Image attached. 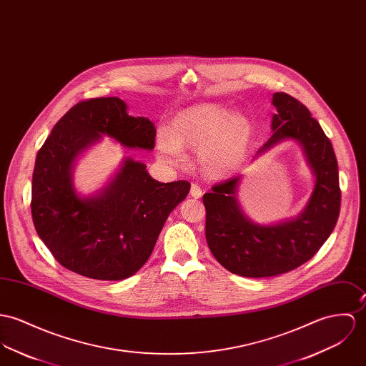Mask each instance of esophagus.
<instances>
[{"mask_svg": "<svg viewBox=\"0 0 366 366\" xmlns=\"http://www.w3.org/2000/svg\"><path fill=\"white\" fill-rule=\"evenodd\" d=\"M190 196H192L193 199H199V197L202 196V192H201V189H199V184H196V183H193V184H192V189H190Z\"/></svg>", "mask_w": 366, "mask_h": 366, "instance_id": "obj_1", "label": "esophagus"}]
</instances>
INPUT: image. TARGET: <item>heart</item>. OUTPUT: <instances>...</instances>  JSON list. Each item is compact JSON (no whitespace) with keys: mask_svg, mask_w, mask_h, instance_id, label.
<instances>
[{"mask_svg":"<svg viewBox=\"0 0 366 366\" xmlns=\"http://www.w3.org/2000/svg\"><path fill=\"white\" fill-rule=\"evenodd\" d=\"M253 127L240 113L202 103L180 112L157 137L161 157L170 164L184 161L183 148L197 151V162L208 179L232 176L249 152Z\"/></svg>","mask_w":366,"mask_h":366,"instance_id":"obj_1","label":"heart"}]
</instances>
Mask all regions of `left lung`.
Instances as JSON below:
<instances>
[{"mask_svg":"<svg viewBox=\"0 0 366 366\" xmlns=\"http://www.w3.org/2000/svg\"><path fill=\"white\" fill-rule=\"evenodd\" d=\"M272 135L262 157L282 141L300 144L313 174V190L298 215L271 224L252 219L239 199L243 174L205 193V237L219 264L236 275L263 278L285 274L310 260L329 239L341 204L338 165L332 142L306 106L288 94L272 95Z\"/></svg>","mask_w":366,"mask_h":366,"instance_id":"left-lung-1","label":"left lung"}]
</instances>
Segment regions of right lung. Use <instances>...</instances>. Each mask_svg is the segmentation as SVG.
I'll return each mask as SVG.
<instances>
[{
    "label": "right lung",
    "instance_id": "1",
    "mask_svg": "<svg viewBox=\"0 0 366 366\" xmlns=\"http://www.w3.org/2000/svg\"><path fill=\"white\" fill-rule=\"evenodd\" d=\"M127 109L117 97L75 104L53 127L34 162L36 232L61 266L102 281L129 278L147 263L169 214L190 192L186 180H154L147 165L132 157H124L95 193L76 189L78 159L103 137L127 149H154V123L130 116Z\"/></svg>",
    "mask_w": 366,
    "mask_h": 366
}]
</instances>
